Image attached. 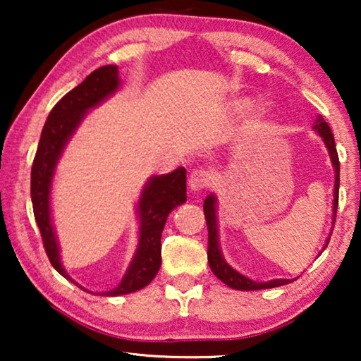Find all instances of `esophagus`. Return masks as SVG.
Masks as SVG:
<instances>
[{
	"instance_id": "esophagus-1",
	"label": "esophagus",
	"mask_w": 361,
	"mask_h": 361,
	"mask_svg": "<svg viewBox=\"0 0 361 361\" xmlns=\"http://www.w3.org/2000/svg\"><path fill=\"white\" fill-rule=\"evenodd\" d=\"M210 182H212V176L209 174V171L197 169L189 176V187L194 192H202L204 189H207V187L210 185Z\"/></svg>"
}]
</instances>
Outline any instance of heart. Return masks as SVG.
<instances>
[{"mask_svg":"<svg viewBox=\"0 0 361 361\" xmlns=\"http://www.w3.org/2000/svg\"><path fill=\"white\" fill-rule=\"evenodd\" d=\"M235 108H236V110H241V108H245V102H236ZM261 111H263V110H259V115H261Z\"/></svg>","mask_w":361,"mask_h":361,"instance_id":"1","label":"heart"}]
</instances>
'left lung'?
Here are the masks:
<instances>
[{"label": "left lung", "mask_w": 361, "mask_h": 361, "mask_svg": "<svg viewBox=\"0 0 361 361\" xmlns=\"http://www.w3.org/2000/svg\"><path fill=\"white\" fill-rule=\"evenodd\" d=\"M314 130L317 131L320 136H322L325 146H327V149L330 152V159H332V164L335 169V190H334V197H335L334 199V215H335L337 214V207H338V185H340V162H338L337 147H335L332 130H330L327 121H325L322 116L317 118ZM215 202L216 200L214 195L207 197L204 202V214H205V220H207V228H209V250H207V258H209L210 269L214 271V274L216 276V278H219L221 283L230 286L231 289H238V290L271 289V288H278V286L289 284L290 281H294V279H273V281H268V283H256V281H251L246 278V276L236 273L233 268H230V266L225 263L224 256H221V253H220L219 233H216ZM329 240L330 238H327V245H329Z\"/></svg>", "instance_id": "8db88e82"}]
</instances>
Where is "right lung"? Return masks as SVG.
<instances>
[{
  "mask_svg": "<svg viewBox=\"0 0 361 361\" xmlns=\"http://www.w3.org/2000/svg\"><path fill=\"white\" fill-rule=\"evenodd\" d=\"M120 85L116 66H103L93 71L80 85H77L67 95H63L49 113L46 125L42 128L41 140L34 156L31 169V199L34 219L41 231L44 250L51 264L68 278L61 264V255L51 224V182L54 169L61 157L63 146L75 131L87 110L98 105L111 95ZM187 200L185 194V169L179 167L166 176H157L147 182L140 199V246L135 259L128 268L125 278L118 288L103 293V295H121L146 288L154 279L161 268V233L164 228L167 215L177 205ZM72 281V279H71ZM77 284V283H75Z\"/></svg>",
  "mask_w": 361,
  "mask_h": 361,
  "instance_id": "obj_1",
  "label": "right lung"
}]
</instances>
